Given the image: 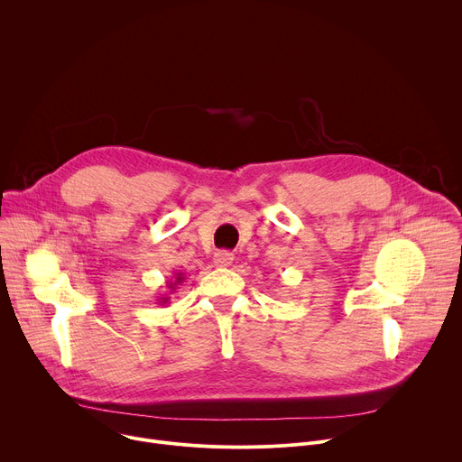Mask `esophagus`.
I'll use <instances>...</instances> for the list:
<instances>
[{
    "label": "esophagus",
    "instance_id": "obj_1",
    "mask_svg": "<svg viewBox=\"0 0 462 462\" xmlns=\"http://www.w3.org/2000/svg\"><path fill=\"white\" fill-rule=\"evenodd\" d=\"M232 261H234V254L228 250H219L214 255V263L217 267H230Z\"/></svg>",
    "mask_w": 462,
    "mask_h": 462
}]
</instances>
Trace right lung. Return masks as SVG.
<instances>
[{"instance_id":"obj_1","label":"right lung","mask_w":462,"mask_h":462,"mask_svg":"<svg viewBox=\"0 0 462 462\" xmlns=\"http://www.w3.org/2000/svg\"><path fill=\"white\" fill-rule=\"evenodd\" d=\"M182 282H184V274H182V273H175V274H173V282H168L170 294H171L175 289H179L177 285H180ZM157 301H159V305H166V303L170 301V296H162V298H159Z\"/></svg>"}]
</instances>
